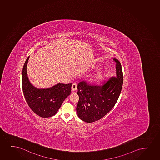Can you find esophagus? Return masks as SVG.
Returning <instances> with one entry per match:
<instances>
[{
	"mask_svg": "<svg viewBox=\"0 0 160 160\" xmlns=\"http://www.w3.org/2000/svg\"><path fill=\"white\" fill-rule=\"evenodd\" d=\"M71 89L72 92H75L77 90V85L76 84H73L72 87H71Z\"/></svg>",
	"mask_w": 160,
	"mask_h": 160,
	"instance_id": "1",
	"label": "esophagus"
}]
</instances>
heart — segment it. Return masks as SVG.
I'll return each mask as SVG.
<instances>
[{"label": "heart", "mask_w": 160, "mask_h": 160, "mask_svg": "<svg viewBox=\"0 0 160 160\" xmlns=\"http://www.w3.org/2000/svg\"><path fill=\"white\" fill-rule=\"evenodd\" d=\"M96 68H99V67L97 66ZM108 78L109 75L107 71L99 70L95 73L91 77H90V78L88 79V82L92 84L100 85L107 82Z\"/></svg>", "instance_id": "1"}]
</instances>
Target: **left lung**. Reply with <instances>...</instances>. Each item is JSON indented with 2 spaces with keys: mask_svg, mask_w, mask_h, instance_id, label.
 Returning <instances> with one entry per match:
<instances>
[{
  "mask_svg": "<svg viewBox=\"0 0 160 160\" xmlns=\"http://www.w3.org/2000/svg\"><path fill=\"white\" fill-rule=\"evenodd\" d=\"M116 72L113 77L102 86H91L86 82L77 85L79 101L76 111L77 115L83 121L91 123L106 115L112 108L121 92L123 82L121 64L118 59Z\"/></svg>",
  "mask_w": 160,
  "mask_h": 160,
  "instance_id": "obj_1",
  "label": "left lung"
}]
</instances>
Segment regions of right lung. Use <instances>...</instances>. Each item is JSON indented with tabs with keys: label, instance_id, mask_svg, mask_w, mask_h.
<instances>
[{
	"label": "right lung",
	"instance_id": "1",
	"mask_svg": "<svg viewBox=\"0 0 160 160\" xmlns=\"http://www.w3.org/2000/svg\"><path fill=\"white\" fill-rule=\"evenodd\" d=\"M28 56L22 72V88L25 98L31 110L42 118H50L56 114L64 99L70 95L72 84L59 83L52 87L39 89L31 83L27 74Z\"/></svg>",
	"mask_w": 160,
	"mask_h": 160
}]
</instances>
